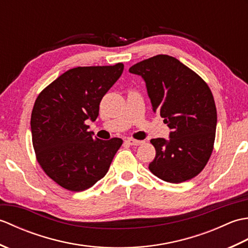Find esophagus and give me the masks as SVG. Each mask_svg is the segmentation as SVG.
<instances>
[{"label":"esophagus","instance_id":"esophagus-1","mask_svg":"<svg viewBox=\"0 0 248 248\" xmlns=\"http://www.w3.org/2000/svg\"><path fill=\"white\" fill-rule=\"evenodd\" d=\"M127 141H128V144H130L131 146H140L141 144H144L143 140H134V139H128Z\"/></svg>","mask_w":248,"mask_h":248}]
</instances>
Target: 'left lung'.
Returning <instances> with one entry per match:
<instances>
[{
	"label": "left lung",
	"instance_id": "left-lung-1",
	"mask_svg": "<svg viewBox=\"0 0 248 248\" xmlns=\"http://www.w3.org/2000/svg\"><path fill=\"white\" fill-rule=\"evenodd\" d=\"M129 71L143 77L152 110L171 129L168 140H150L155 148L150 171L170 183L196 177L212 155L217 131V107L208 84L165 54L141 61Z\"/></svg>",
	"mask_w": 248,
	"mask_h": 248
}]
</instances>
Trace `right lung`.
Returning <instances> with one entry per match:
<instances>
[{
    "label": "right lung",
    "instance_id": "obj_1",
    "mask_svg": "<svg viewBox=\"0 0 248 248\" xmlns=\"http://www.w3.org/2000/svg\"><path fill=\"white\" fill-rule=\"evenodd\" d=\"M123 71V62L72 68L37 97L31 116L36 159L62 187L72 192L92 187L107 175L123 145L118 138H93L85 124L97 119L101 99Z\"/></svg>",
    "mask_w": 248,
    "mask_h": 248
}]
</instances>
